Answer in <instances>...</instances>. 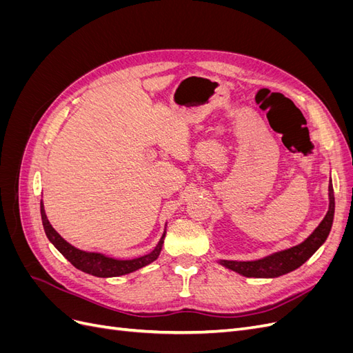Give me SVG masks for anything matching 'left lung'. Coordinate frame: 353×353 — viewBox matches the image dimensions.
Wrapping results in <instances>:
<instances>
[{"label":"left lung","instance_id":"8db88e82","mask_svg":"<svg viewBox=\"0 0 353 353\" xmlns=\"http://www.w3.org/2000/svg\"><path fill=\"white\" fill-rule=\"evenodd\" d=\"M328 210L321 223L314 230V232L301 244L293 245L290 249L280 250L271 253L265 258L256 259V261H225L219 259V263L225 266V268L239 272L240 275L249 276V279H275L284 274L292 272L302 266L311 256L321 248L324 241L327 240L328 234L331 231L334 219V191L333 184L328 185Z\"/></svg>","mask_w":353,"mask_h":353}]
</instances>
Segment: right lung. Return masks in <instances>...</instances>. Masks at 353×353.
<instances>
[{"label":"right lung","mask_w":353,"mask_h":353,"mask_svg":"<svg viewBox=\"0 0 353 353\" xmlns=\"http://www.w3.org/2000/svg\"><path fill=\"white\" fill-rule=\"evenodd\" d=\"M41 218H42V225H44L48 240L54 244V248L63 256H65V258L74 266V268H78L87 274H91L94 276H101V279H109V276H119V275L130 274V272H134L137 270L143 268V266H145L148 263H152L153 261H156L159 258L160 252H162L163 240L166 236V231H165L162 239L159 240L157 245L150 253L140 256V258H135V259L122 261V259L109 258V256H105L103 253L79 250L74 248V245H72L70 243H68L54 228H52V225L46 215L44 203H42V200H41Z\"/></svg>","instance_id":"obj_1"}]
</instances>
